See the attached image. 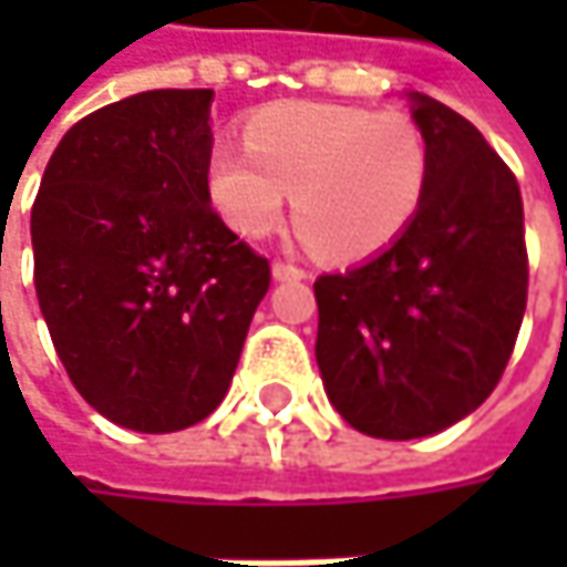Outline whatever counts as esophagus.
<instances>
[{
  "label": "esophagus",
  "instance_id": "1",
  "mask_svg": "<svg viewBox=\"0 0 567 567\" xmlns=\"http://www.w3.org/2000/svg\"><path fill=\"white\" fill-rule=\"evenodd\" d=\"M309 271L299 268L293 261H274V280H306Z\"/></svg>",
  "mask_w": 567,
  "mask_h": 567
}]
</instances>
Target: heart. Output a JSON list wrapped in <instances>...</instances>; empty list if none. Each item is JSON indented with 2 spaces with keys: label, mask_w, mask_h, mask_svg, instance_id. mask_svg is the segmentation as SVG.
Returning a JSON list of instances; mask_svg holds the SVG:
<instances>
[{
  "label": "heart",
  "mask_w": 567,
  "mask_h": 567,
  "mask_svg": "<svg viewBox=\"0 0 567 567\" xmlns=\"http://www.w3.org/2000/svg\"><path fill=\"white\" fill-rule=\"evenodd\" d=\"M243 144H217L207 161V192L220 217L261 239L293 195L296 227L338 261L388 249L429 186V147L403 113L280 103L246 122Z\"/></svg>",
  "instance_id": "1"
}]
</instances>
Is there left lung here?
<instances>
[{"label":"left lung","mask_w":567,"mask_h":567,"mask_svg":"<svg viewBox=\"0 0 567 567\" xmlns=\"http://www.w3.org/2000/svg\"><path fill=\"white\" fill-rule=\"evenodd\" d=\"M429 186L391 249L316 280L328 401L362 435L423 439L473 413L512 360L527 309L524 202L480 128L413 94Z\"/></svg>","instance_id":"8db88e82"}]
</instances>
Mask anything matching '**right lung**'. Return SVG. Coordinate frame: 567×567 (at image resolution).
Returning a JSON list of instances; mask_svg holds the SVG:
<instances>
[{
    "instance_id": "right-lung-1",
    "label": "right lung",
    "mask_w": 567,
    "mask_h": 567,
    "mask_svg": "<svg viewBox=\"0 0 567 567\" xmlns=\"http://www.w3.org/2000/svg\"><path fill=\"white\" fill-rule=\"evenodd\" d=\"M214 91H144L75 122L31 207L33 287L78 394L135 432L227 394L271 265L210 207Z\"/></svg>"
}]
</instances>
